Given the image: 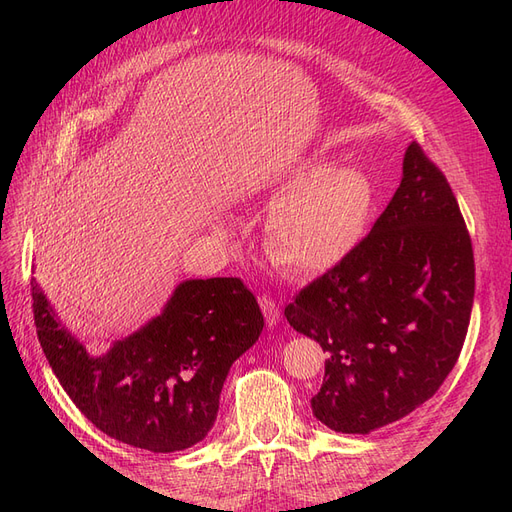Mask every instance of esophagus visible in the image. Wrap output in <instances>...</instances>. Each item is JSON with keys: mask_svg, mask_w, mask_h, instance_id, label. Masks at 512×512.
Here are the masks:
<instances>
[{"mask_svg": "<svg viewBox=\"0 0 512 512\" xmlns=\"http://www.w3.org/2000/svg\"><path fill=\"white\" fill-rule=\"evenodd\" d=\"M260 307H262V314H265V320L269 327H273V324L280 322V305H277L271 297H260Z\"/></svg>", "mask_w": 512, "mask_h": 512, "instance_id": "34e87169", "label": "esophagus"}]
</instances>
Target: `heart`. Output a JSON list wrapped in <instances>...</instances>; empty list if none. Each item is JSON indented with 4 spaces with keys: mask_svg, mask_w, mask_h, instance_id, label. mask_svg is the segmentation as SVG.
<instances>
[{
    "mask_svg": "<svg viewBox=\"0 0 512 512\" xmlns=\"http://www.w3.org/2000/svg\"><path fill=\"white\" fill-rule=\"evenodd\" d=\"M286 190L267 220L269 254L299 275H320L342 265L371 226L374 181L356 166L307 158L277 179L275 192Z\"/></svg>",
    "mask_w": 512,
    "mask_h": 512,
    "instance_id": "1",
    "label": "heart"
}]
</instances>
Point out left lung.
I'll return each instance as SVG.
<instances>
[{"label":"left lung","mask_w":512,"mask_h":512,"mask_svg":"<svg viewBox=\"0 0 512 512\" xmlns=\"http://www.w3.org/2000/svg\"><path fill=\"white\" fill-rule=\"evenodd\" d=\"M474 303V254L457 198L410 143L401 183L342 265L284 309L327 350L312 410L339 433H371L408 416L459 359Z\"/></svg>","instance_id":"8db88e82"}]
</instances>
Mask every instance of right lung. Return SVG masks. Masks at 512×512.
<instances>
[{"mask_svg": "<svg viewBox=\"0 0 512 512\" xmlns=\"http://www.w3.org/2000/svg\"><path fill=\"white\" fill-rule=\"evenodd\" d=\"M34 320L59 384L106 436L151 453L190 448L211 431L228 371L265 327L239 277L183 280L162 312L94 356L32 280Z\"/></svg>", "mask_w": 512, "mask_h": 512, "instance_id": "add662e5", "label": "right lung"}]
</instances>
